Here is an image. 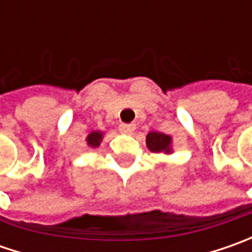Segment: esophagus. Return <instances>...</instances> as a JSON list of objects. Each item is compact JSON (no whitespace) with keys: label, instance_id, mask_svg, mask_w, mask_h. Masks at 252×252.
Returning a JSON list of instances; mask_svg holds the SVG:
<instances>
[{"label":"esophagus","instance_id":"esophagus-1","mask_svg":"<svg viewBox=\"0 0 252 252\" xmlns=\"http://www.w3.org/2000/svg\"><path fill=\"white\" fill-rule=\"evenodd\" d=\"M134 129H136V125H133V123H122V125H119V130L123 134H130V133L134 131Z\"/></svg>","mask_w":252,"mask_h":252}]
</instances>
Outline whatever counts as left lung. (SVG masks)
Returning a JSON list of instances; mask_svg holds the SVG:
<instances>
[{
	"label": "left lung",
	"instance_id": "left-lung-1",
	"mask_svg": "<svg viewBox=\"0 0 252 252\" xmlns=\"http://www.w3.org/2000/svg\"><path fill=\"white\" fill-rule=\"evenodd\" d=\"M146 144L149 147V150L153 153H160L165 151L169 153V144H171V137L168 134L164 133H157V131H150L146 137Z\"/></svg>",
	"mask_w": 252,
	"mask_h": 252
}]
</instances>
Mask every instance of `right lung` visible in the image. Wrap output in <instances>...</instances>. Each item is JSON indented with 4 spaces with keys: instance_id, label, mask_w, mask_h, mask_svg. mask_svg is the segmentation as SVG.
<instances>
[{
    "instance_id": "right-lung-1",
    "label": "right lung",
    "mask_w": 252,
    "mask_h": 252,
    "mask_svg": "<svg viewBox=\"0 0 252 252\" xmlns=\"http://www.w3.org/2000/svg\"><path fill=\"white\" fill-rule=\"evenodd\" d=\"M102 140V133L101 131H92L91 134H88L87 137V143L90 147H98L101 144Z\"/></svg>"
}]
</instances>
